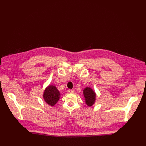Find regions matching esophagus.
Instances as JSON below:
<instances>
[{
  "instance_id": "1",
  "label": "esophagus",
  "mask_w": 146,
  "mask_h": 146,
  "mask_svg": "<svg viewBox=\"0 0 146 146\" xmlns=\"http://www.w3.org/2000/svg\"><path fill=\"white\" fill-rule=\"evenodd\" d=\"M69 93H74V90H69Z\"/></svg>"
}]
</instances>
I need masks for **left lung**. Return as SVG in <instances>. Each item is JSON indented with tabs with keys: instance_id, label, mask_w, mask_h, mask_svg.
<instances>
[{
	"instance_id": "1",
	"label": "left lung",
	"mask_w": 146,
	"mask_h": 146,
	"mask_svg": "<svg viewBox=\"0 0 146 146\" xmlns=\"http://www.w3.org/2000/svg\"><path fill=\"white\" fill-rule=\"evenodd\" d=\"M83 95L85 98L86 105L89 107H91L96 100V93L90 87H86L83 90Z\"/></svg>"
}]
</instances>
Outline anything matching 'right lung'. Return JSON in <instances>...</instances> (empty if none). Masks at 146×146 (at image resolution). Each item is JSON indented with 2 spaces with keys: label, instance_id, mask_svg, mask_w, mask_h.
<instances>
[{
  "label": "right lung",
  "instance_id": "add662e5",
  "mask_svg": "<svg viewBox=\"0 0 146 146\" xmlns=\"http://www.w3.org/2000/svg\"><path fill=\"white\" fill-rule=\"evenodd\" d=\"M60 94L54 85H49L44 90L43 97L44 101L51 106H54L59 99Z\"/></svg>",
  "mask_w": 146,
  "mask_h": 146
}]
</instances>
